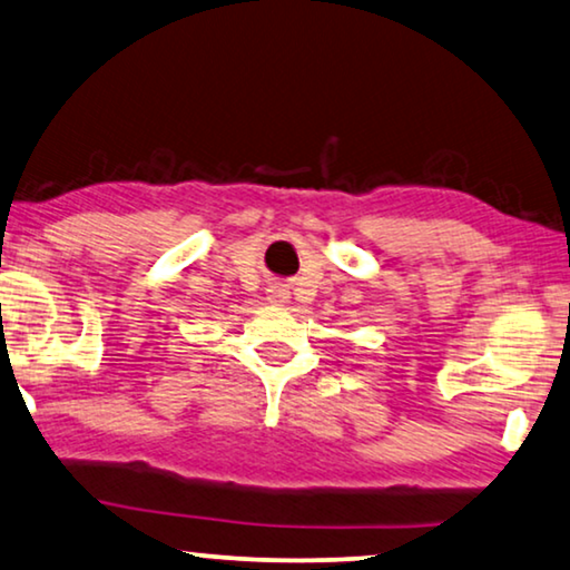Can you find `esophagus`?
Wrapping results in <instances>:
<instances>
[{"instance_id": "esophagus-1", "label": "esophagus", "mask_w": 570, "mask_h": 570, "mask_svg": "<svg viewBox=\"0 0 570 570\" xmlns=\"http://www.w3.org/2000/svg\"><path fill=\"white\" fill-rule=\"evenodd\" d=\"M287 301H291V293H287L285 285H275L273 291H269V303L275 305H285Z\"/></svg>"}]
</instances>
